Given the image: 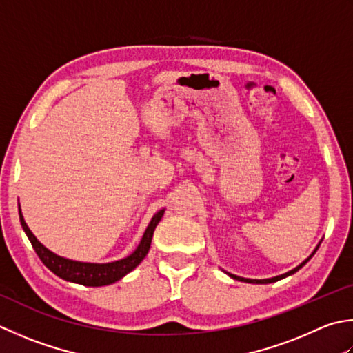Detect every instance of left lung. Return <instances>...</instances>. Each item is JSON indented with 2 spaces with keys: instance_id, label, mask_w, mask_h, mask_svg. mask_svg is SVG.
<instances>
[{
  "instance_id": "1",
  "label": "left lung",
  "mask_w": 353,
  "mask_h": 353,
  "mask_svg": "<svg viewBox=\"0 0 353 353\" xmlns=\"http://www.w3.org/2000/svg\"><path fill=\"white\" fill-rule=\"evenodd\" d=\"M320 243H321V240H320ZM320 243L316 245V248L314 250V252L309 255V257L306 259V260H303L301 263L296 266V268H294V269H291V271H288V272H285V274H281V275H277V277H272V279H263V280H257V279H245V277H239V275H234V274H231V272H226V271H223L225 274H228L230 275L231 279H234V280H239V281H243V283H252V285H268V283H275V281H279V280H281V279H286V277H289V275H292V274H295L296 271H300V269L305 266L307 261L314 257V254L316 252V250H319V246H320Z\"/></svg>"
}]
</instances>
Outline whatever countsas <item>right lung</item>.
<instances>
[{
	"label": "right lung",
	"mask_w": 353,
	"mask_h": 353,
	"mask_svg": "<svg viewBox=\"0 0 353 353\" xmlns=\"http://www.w3.org/2000/svg\"><path fill=\"white\" fill-rule=\"evenodd\" d=\"M18 210H19L21 226H23L27 239L30 240L33 250L38 254L41 261H43V263L50 269L54 275H58L59 279L72 281V283H78V285L93 286V288L113 285V283L119 281L122 277H125L128 272L133 271V269L141 263V261L145 259V255H147L150 251L153 232L156 230L157 223L161 222V219L163 217V212H165V208H162L159 210L153 217H151L147 230H145L143 236L139 241V245H137L136 250L130 255H127V257H123L121 260L108 261V263H88V261H78V260L61 257V255L47 250V248L33 236L30 228L27 226L19 205H18Z\"/></svg>",
	"instance_id": "add662e5"
}]
</instances>
